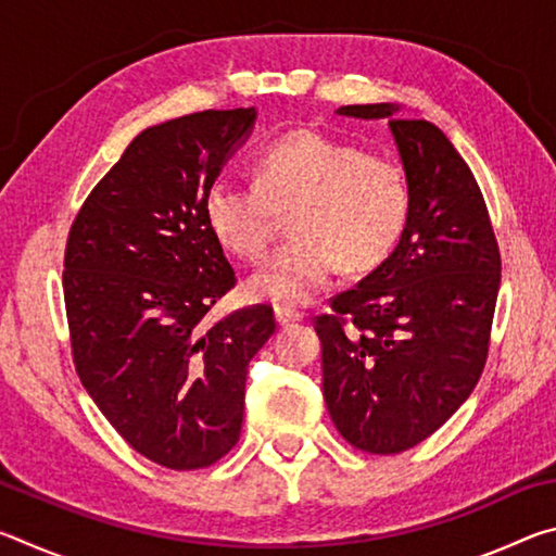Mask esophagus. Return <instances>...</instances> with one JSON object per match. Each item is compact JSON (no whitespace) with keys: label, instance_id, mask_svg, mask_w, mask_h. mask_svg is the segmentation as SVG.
Listing matches in <instances>:
<instances>
[{"label":"esophagus","instance_id":"34e87169","mask_svg":"<svg viewBox=\"0 0 556 556\" xmlns=\"http://www.w3.org/2000/svg\"><path fill=\"white\" fill-rule=\"evenodd\" d=\"M275 318H277V324H279V326H291V324L301 321V314H299V312H294V308L277 306V308H275Z\"/></svg>","mask_w":556,"mask_h":556}]
</instances>
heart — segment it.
I'll list each match as a JSON object with an SVG mask.
<instances>
[{
  "instance_id": "heart-1",
  "label": "heart",
  "mask_w": 556,
  "mask_h": 556,
  "mask_svg": "<svg viewBox=\"0 0 556 556\" xmlns=\"http://www.w3.org/2000/svg\"><path fill=\"white\" fill-rule=\"evenodd\" d=\"M289 211L294 238L244 285L252 299L277 306L306 304L338 265L380 267L407 230L412 193L394 159L299 129L257 156L255 184L218 178L203 199L215 242L244 262L265 257L279 213Z\"/></svg>"
}]
</instances>
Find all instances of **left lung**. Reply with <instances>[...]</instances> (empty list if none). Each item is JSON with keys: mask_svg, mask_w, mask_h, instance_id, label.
<instances>
[{"mask_svg": "<svg viewBox=\"0 0 556 556\" xmlns=\"http://www.w3.org/2000/svg\"><path fill=\"white\" fill-rule=\"evenodd\" d=\"M397 112L390 102L338 108L388 117L412 211L392 255L314 318L338 434L380 456L417 446L468 400L501 289V250L468 164L437 125Z\"/></svg>", "mask_w": 556, "mask_h": 556, "instance_id": "8db88e82", "label": "left lung"}]
</instances>
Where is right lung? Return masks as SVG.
I'll return each instance as SVG.
<instances>
[{
  "label": "right lung",
  "mask_w": 556,
  "mask_h": 556,
  "mask_svg": "<svg viewBox=\"0 0 556 556\" xmlns=\"http://www.w3.org/2000/svg\"><path fill=\"white\" fill-rule=\"evenodd\" d=\"M255 117V108L205 110L144 129L92 188L65 244L83 388L137 454L172 470L213 466L238 444L248 365L277 328L267 304L205 324L238 279L203 199Z\"/></svg>",
  "instance_id": "1"
}]
</instances>
